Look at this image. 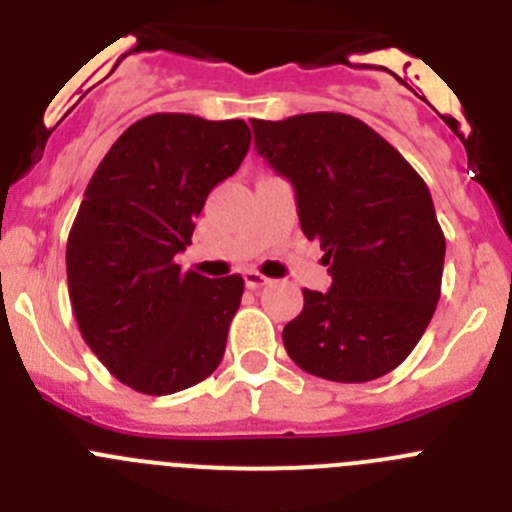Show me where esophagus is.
<instances>
[{
  "label": "esophagus",
  "mask_w": 512,
  "mask_h": 512,
  "mask_svg": "<svg viewBox=\"0 0 512 512\" xmlns=\"http://www.w3.org/2000/svg\"><path fill=\"white\" fill-rule=\"evenodd\" d=\"M243 282H246L248 289H261L269 284V279H266L264 274H259V271H246V274H243Z\"/></svg>",
  "instance_id": "1"
}]
</instances>
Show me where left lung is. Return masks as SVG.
I'll list each match as a JSON object with an SVG mask.
<instances>
[{"mask_svg": "<svg viewBox=\"0 0 512 512\" xmlns=\"http://www.w3.org/2000/svg\"><path fill=\"white\" fill-rule=\"evenodd\" d=\"M256 151L295 187L302 233L325 251L330 289L282 341L300 369L372 382L408 359L441 297L446 238L418 171L366 122L341 112L251 120Z\"/></svg>", "mask_w": 512, "mask_h": 512, "instance_id": "left-lung-1", "label": "left lung"}]
</instances>
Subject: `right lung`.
I'll return each mask as SVG.
<instances>
[{
  "label": "right lung",
  "instance_id": "1",
  "mask_svg": "<svg viewBox=\"0 0 512 512\" xmlns=\"http://www.w3.org/2000/svg\"><path fill=\"white\" fill-rule=\"evenodd\" d=\"M248 146L243 120L158 112L115 140L84 192L66 243L71 307L87 346L135 392L187 390L223 361L243 279L184 274L174 256Z\"/></svg>",
  "mask_w": 512,
  "mask_h": 512
}]
</instances>
